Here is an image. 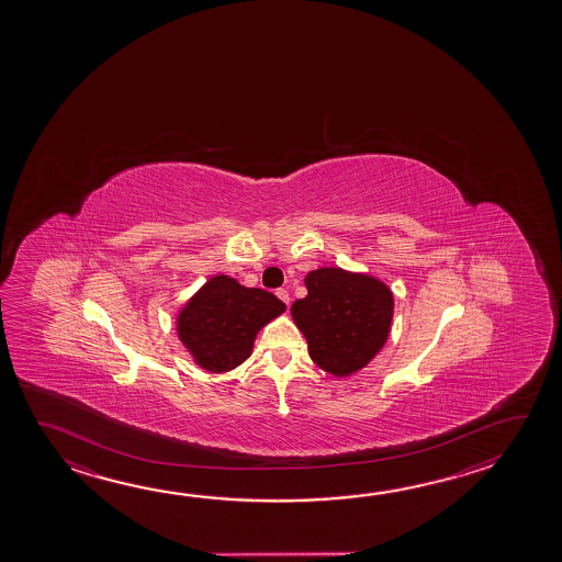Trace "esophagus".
Here are the masks:
<instances>
[{
  "mask_svg": "<svg viewBox=\"0 0 562 562\" xmlns=\"http://www.w3.org/2000/svg\"><path fill=\"white\" fill-rule=\"evenodd\" d=\"M277 295L284 302L285 305H290V294H288V290H284V288H280V290H277Z\"/></svg>",
  "mask_w": 562,
  "mask_h": 562,
  "instance_id": "obj_1",
  "label": "esophagus"
}]
</instances>
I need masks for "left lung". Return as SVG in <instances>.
Here are the masks:
<instances>
[{
  "label": "left lung",
  "mask_w": 562,
  "mask_h": 562,
  "mask_svg": "<svg viewBox=\"0 0 562 562\" xmlns=\"http://www.w3.org/2000/svg\"><path fill=\"white\" fill-rule=\"evenodd\" d=\"M307 295L290 312L310 357L325 373L349 376L383 349L393 324L394 295L383 280L337 267L304 278Z\"/></svg>",
  "instance_id": "left-lung-1"
}]
</instances>
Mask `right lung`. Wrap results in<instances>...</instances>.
Returning <instances> with one entry per match:
<instances>
[{"label":"right lung","mask_w":562,"mask_h":562,"mask_svg":"<svg viewBox=\"0 0 562 562\" xmlns=\"http://www.w3.org/2000/svg\"><path fill=\"white\" fill-rule=\"evenodd\" d=\"M284 312L277 295L217 274L181 305L176 331L193 363L209 373H227L247 361L258 331Z\"/></svg>","instance_id":"add662e5"}]
</instances>
